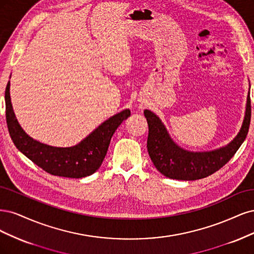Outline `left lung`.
Masks as SVG:
<instances>
[{
  "mask_svg": "<svg viewBox=\"0 0 254 254\" xmlns=\"http://www.w3.org/2000/svg\"><path fill=\"white\" fill-rule=\"evenodd\" d=\"M144 116L149 125L146 148L152 162L162 175L178 181H196L215 173L230 160L247 137L251 120V101L247 98L245 119L240 133L228 145L211 152L186 151L172 140L160 119L151 111Z\"/></svg>",
  "mask_w": 254,
  "mask_h": 254,
  "instance_id": "8db88e82",
  "label": "left lung"
}]
</instances>
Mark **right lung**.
Returning <instances> with one entry per match:
<instances>
[{"label":"right lung","mask_w":254,"mask_h":254,"mask_svg":"<svg viewBox=\"0 0 254 254\" xmlns=\"http://www.w3.org/2000/svg\"><path fill=\"white\" fill-rule=\"evenodd\" d=\"M9 85L5 89L6 122L14 145L27 158L47 173L68 178H82L99 169L108 152L111 138L121 122L130 116L125 110L104 121L84 140L70 148H55L29 137L15 119L10 101Z\"/></svg>","instance_id":"1"}]
</instances>
